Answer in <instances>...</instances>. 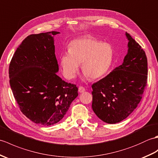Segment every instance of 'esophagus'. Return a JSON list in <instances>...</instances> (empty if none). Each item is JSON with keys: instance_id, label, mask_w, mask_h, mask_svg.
<instances>
[{"instance_id": "obj_1", "label": "esophagus", "mask_w": 158, "mask_h": 158, "mask_svg": "<svg viewBox=\"0 0 158 158\" xmlns=\"http://www.w3.org/2000/svg\"><path fill=\"white\" fill-rule=\"evenodd\" d=\"M85 91V89L84 88V87L82 86H80L78 88V92L80 93H84Z\"/></svg>"}]
</instances>
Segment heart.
<instances>
[{
  "instance_id": "obj_1",
  "label": "heart",
  "mask_w": 158,
  "mask_h": 158,
  "mask_svg": "<svg viewBox=\"0 0 158 158\" xmlns=\"http://www.w3.org/2000/svg\"><path fill=\"white\" fill-rule=\"evenodd\" d=\"M114 58V48L110 43H102L93 37H85L71 42L69 51L61 55L60 65L65 78L72 79L82 64L84 77L94 80L107 74Z\"/></svg>"
}]
</instances>
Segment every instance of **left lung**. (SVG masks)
<instances>
[{"label": "left lung", "mask_w": 158, "mask_h": 158, "mask_svg": "<svg viewBox=\"0 0 158 158\" xmlns=\"http://www.w3.org/2000/svg\"><path fill=\"white\" fill-rule=\"evenodd\" d=\"M128 51L123 63L92 85V108L107 124L127 118L137 107L148 82V59L145 51L126 32Z\"/></svg>", "instance_id": "left-lung-1"}]
</instances>
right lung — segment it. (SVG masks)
Here are the masks:
<instances>
[{
    "label": "right lung",
    "mask_w": 158,
    "mask_h": 158,
    "mask_svg": "<svg viewBox=\"0 0 158 158\" xmlns=\"http://www.w3.org/2000/svg\"><path fill=\"white\" fill-rule=\"evenodd\" d=\"M59 31L31 34L17 48L9 65L10 86L22 113L39 125L57 123L78 94L75 85L57 75L54 36Z\"/></svg>",
    "instance_id": "right-lung-1"
}]
</instances>
